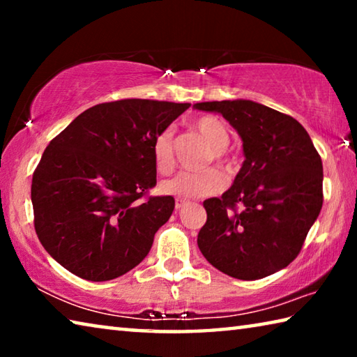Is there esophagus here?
Listing matches in <instances>:
<instances>
[{
    "label": "esophagus",
    "mask_w": 357,
    "mask_h": 357,
    "mask_svg": "<svg viewBox=\"0 0 357 357\" xmlns=\"http://www.w3.org/2000/svg\"><path fill=\"white\" fill-rule=\"evenodd\" d=\"M187 203H189V202L183 200V198H176V203H174V206H176V209H181L183 206H185Z\"/></svg>",
    "instance_id": "1"
}]
</instances>
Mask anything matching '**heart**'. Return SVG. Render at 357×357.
Listing matches in <instances>:
<instances>
[{
	"mask_svg": "<svg viewBox=\"0 0 357 357\" xmlns=\"http://www.w3.org/2000/svg\"><path fill=\"white\" fill-rule=\"evenodd\" d=\"M195 129L208 142L215 153V159H222V151L228 146L229 132L222 119L211 116H200L195 123ZM173 129L167 128L155 135L153 142V157L155 168L160 173H168L174 167L173 155ZM227 176L220 170L206 172H179L173 178L162 183L160 189L167 195L179 198H195L211 195L225 189Z\"/></svg>",
	"mask_w": 357,
	"mask_h": 357,
	"instance_id": "b5f03b06",
	"label": "heart"
}]
</instances>
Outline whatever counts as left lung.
I'll return each mask as SVG.
<instances>
[{"mask_svg":"<svg viewBox=\"0 0 357 357\" xmlns=\"http://www.w3.org/2000/svg\"><path fill=\"white\" fill-rule=\"evenodd\" d=\"M243 140L244 164L220 198L203 202L208 219L198 247L223 274L257 280L299 255L323 206V164L294 118L253 100L200 102Z\"/></svg>","mask_w":357,"mask_h":357,"instance_id":"obj_1","label":"left lung"}]
</instances>
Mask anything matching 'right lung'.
Returning <instances> with one entry per match:
<instances>
[{
  "mask_svg": "<svg viewBox=\"0 0 357 357\" xmlns=\"http://www.w3.org/2000/svg\"><path fill=\"white\" fill-rule=\"evenodd\" d=\"M190 104L123 99L94 105L42 154L33 174L34 228L69 273L105 282L143 261L170 219L173 197L155 185L153 142Z\"/></svg>",
  "mask_w": 357,
  "mask_h": 357,
  "instance_id": "obj_1",
  "label": "right lung"
}]
</instances>
